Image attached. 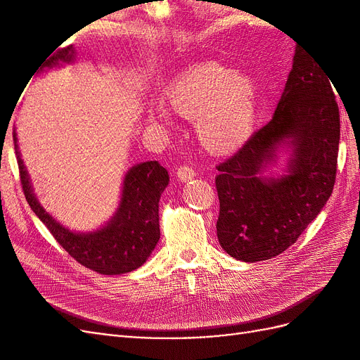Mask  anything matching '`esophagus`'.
Masks as SVG:
<instances>
[{"label":"esophagus","instance_id":"obj_1","mask_svg":"<svg viewBox=\"0 0 360 360\" xmlns=\"http://www.w3.org/2000/svg\"><path fill=\"white\" fill-rule=\"evenodd\" d=\"M195 177V171H193V168L192 167H180L179 169H177V179L180 180V181H189V180H192Z\"/></svg>","mask_w":360,"mask_h":360}]
</instances>
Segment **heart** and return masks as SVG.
<instances>
[{"mask_svg": "<svg viewBox=\"0 0 360 360\" xmlns=\"http://www.w3.org/2000/svg\"><path fill=\"white\" fill-rule=\"evenodd\" d=\"M165 99L180 117L195 118L200 143L212 155L234 153L254 134L258 86L250 76L219 63H201L176 76L167 85ZM147 118L159 129L176 127L165 105L151 106Z\"/></svg>", "mask_w": 360, "mask_h": 360, "instance_id": "1", "label": "heart"}]
</instances>
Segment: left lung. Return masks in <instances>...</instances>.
<instances>
[{"instance_id":"left-lung-1","label":"left lung","mask_w":360,"mask_h":360,"mask_svg":"<svg viewBox=\"0 0 360 360\" xmlns=\"http://www.w3.org/2000/svg\"><path fill=\"white\" fill-rule=\"evenodd\" d=\"M330 82L328 70L296 46L274 117L217 167L216 230L228 255L255 263L282 254L330 198L340 146ZM284 155L283 172L266 176Z\"/></svg>"}]
</instances>
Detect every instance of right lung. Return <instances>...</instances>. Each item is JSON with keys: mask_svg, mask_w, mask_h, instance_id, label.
I'll use <instances>...</instances> for the list:
<instances>
[{"mask_svg": "<svg viewBox=\"0 0 360 360\" xmlns=\"http://www.w3.org/2000/svg\"><path fill=\"white\" fill-rule=\"evenodd\" d=\"M75 58V48L68 46L45 60L40 72L72 64ZM13 141L20 183L31 210L70 257L102 275H123L146 263L160 238L159 200L169 183L168 171L158 160L129 168L124 174L118 207L111 219L97 230L79 233L69 230L43 209L20 158L16 130H13Z\"/></svg>", "mask_w": 360, "mask_h": 360, "instance_id": "right-lung-1", "label": "right lung"}]
</instances>
